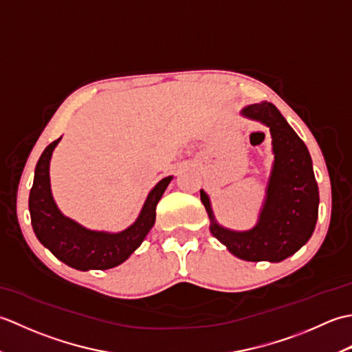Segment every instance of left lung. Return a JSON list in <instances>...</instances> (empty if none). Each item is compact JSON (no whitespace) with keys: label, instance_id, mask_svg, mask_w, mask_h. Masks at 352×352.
Returning a JSON list of instances; mask_svg holds the SVG:
<instances>
[{"label":"left lung","instance_id":"1","mask_svg":"<svg viewBox=\"0 0 352 352\" xmlns=\"http://www.w3.org/2000/svg\"><path fill=\"white\" fill-rule=\"evenodd\" d=\"M271 131L272 169L257 223L237 231L216 221L210 197L201 189V201L210 219V231L233 256L246 261H278L309 242L318 221L319 189L307 146L272 102L261 101L241 110Z\"/></svg>","mask_w":352,"mask_h":352}]
</instances>
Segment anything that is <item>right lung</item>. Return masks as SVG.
<instances>
[{
  "label": "right lung",
  "mask_w": 352,
  "mask_h": 352,
  "mask_svg": "<svg viewBox=\"0 0 352 352\" xmlns=\"http://www.w3.org/2000/svg\"><path fill=\"white\" fill-rule=\"evenodd\" d=\"M60 140L62 138H58L45 148L34 169V182L28 198L34 234L58 260L78 271H104L121 265L139 248L153 228L155 207L174 177H164L149 190L139 216L130 227L118 233L86 228L63 214L52 197L50 162Z\"/></svg>",
  "instance_id": "add662e5"
}]
</instances>
